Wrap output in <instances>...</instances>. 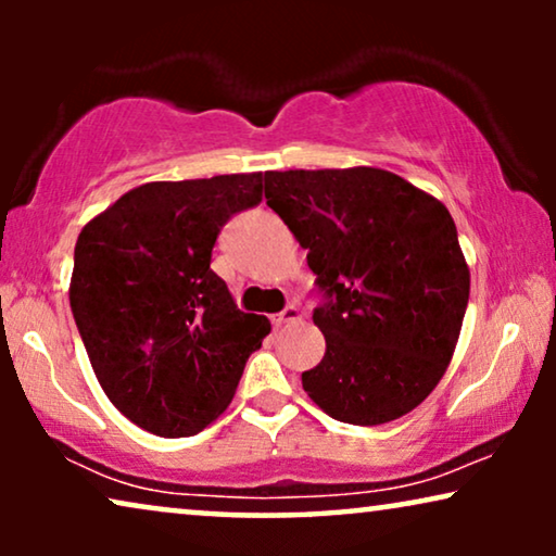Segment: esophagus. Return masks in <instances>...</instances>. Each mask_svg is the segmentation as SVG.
I'll use <instances>...</instances> for the list:
<instances>
[{
	"instance_id": "obj_1",
	"label": "esophagus",
	"mask_w": 556,
	"mask_h": 556,
	"mask_svg": "<svg viewBox=\"0 0 556 556\" xmlns=\"http://www.w3.org/2000/svg\"><path fill=\"white\" fill-rule=\"evenodd\" d=\"M295 321H301V308H295V306H288V308L280 311V314L273 316V324H276V326L295 324Z\"/></svg>"
}]
</instances>
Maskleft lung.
Returning a JSON list of instances; mask_svg holds the SVG:
<instances>
[{"instance_id":"left-lung-1","label":"left lung","mask_w":556,"mask_h":556,"mask_svg":"<svg viewBox=\"0 0 556 556\" xmlns=\"http://www.w3.org/2000/svg\"><path fill=\"white\" fill-rule=\"evenodd\" d=\"M265 200L329 295L314 311L326 352L303 390L341 422L407 415L443 379L468 306L451 212L377 166L265 172Z\"/></svg>"}]
</instances>
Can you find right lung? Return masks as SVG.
I'll return each mask as SVG.
<instances>
[{
	"instance_id": "right-lung-1",
	"label": "right lung",
	"mask_w": 556,
	"mask_h": 556,
	"mask_svg": "<svg viewBox=\"0 0 556 556\" xmlns=\"http://www.w3.org/2000/svg\"><path fill=\"white\" fill-rule=\"evenodd\" d=\"M263 172L128 189L75 242L71 308L121 415L187 438L225 413L270 333L210 268L219 227L263 200Z\"/></svg>"
}]
</instances>
